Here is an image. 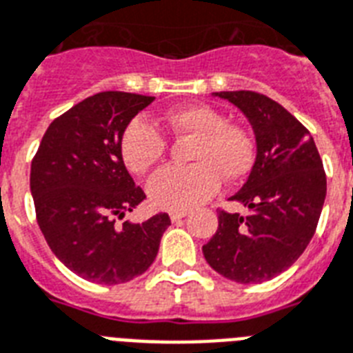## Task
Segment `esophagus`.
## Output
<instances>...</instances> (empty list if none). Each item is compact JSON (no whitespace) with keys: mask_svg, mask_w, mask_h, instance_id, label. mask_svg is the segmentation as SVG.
<instances>
[{"mask_svg":"<svg viewBox=\"0 0 353 353\" xmlns=\"http://www.w3.org/2000/svg\"><path fill=\"white\" fill-rule=\"evenodd\" d=\"M188 216V210H172L170 212V219L172 221H179L183 217Z\"/></svg>","mask_w":353,"mask_h":353,"instance_id":"34e87169","label":"esophagus"}]
</instances>
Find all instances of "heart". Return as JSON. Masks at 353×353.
<instances>
[{
    "instance_id": "b5f03b06",
    "label": "heart",
    "mask_w": 353,
    "mask_h": 353,
    "mask_svg": "<svg viewBox=\"0 0 353 353\" xmlns=\"http://www.w3.org/2000/svg\"><path fill=\"white\" fill-rule=\"evenodd\" d=\"M159 125L177 137H192L190 167H167L148 181V199L157 208L188 210L205 203L219 188V181L236 183L254 163V143L248 132L226 123L221 112L206 105L172 108ZM167 139L145 119H132L119 137L123 165L141 176L161 161Z\"/></svg>"
}]
</instances>
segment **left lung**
<instances>
[{
	"instance_id": "8db88e82",
	"label": "left lung",
	"mask_w": 353,
	"mask_h": 353,
	"mask_svg": "<svg viewBox=\"0 0 353 353\" xmlns=\"http://www.w3.org/2000/svg\"><path fill=\"white\" fill-rule=\"evenodd\" d=\"M248 117L257 156L243 188L232 196L246 216L219 210V226L203 246L223 277L257 285L290 268L316 234L326 197V174L314 137L265 94L216 92Z\"/></svg>"
}]
</instances>
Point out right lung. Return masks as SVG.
<instances>
[{
	"mask_svg": "<svg viewBox=\"0 0 353 353\" xmlns=\"http://www.w3.org/2000/svg\"><path fill=\"white\" fill-rule=\"evenodd\" d=\"M154 101L141 94L99 92L56 117L30 167L39 230L74 274L97 285H119L154 263L168 214L125 221L145 199L119 156V137L137 112Z\"/></svg>",
	"mask_w": 353,
	"mask_h": 353,
	"instance_id": "obj_1",
	"label": "right lung"
}]
</instances>
